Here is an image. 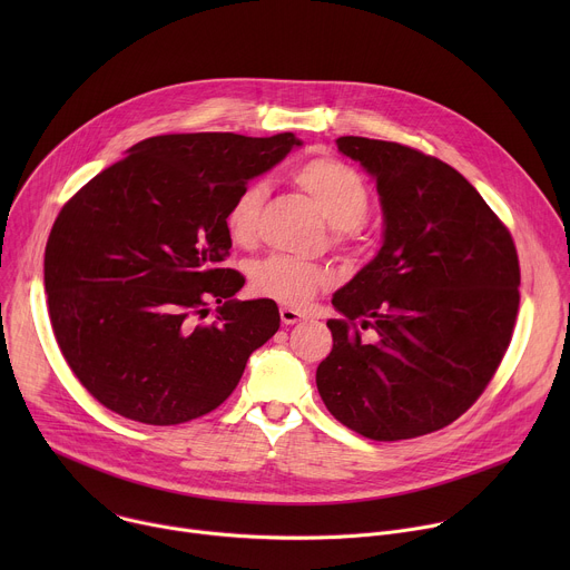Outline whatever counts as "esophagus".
Here are the masks:
<instances>
[{
  "label": "esophagus",
  "mask_w": 570,
  "mask_h": 570,
  "mask_svg": "<svg viewBox=\"0 0 570 570\" xmlns=\"http://www.w3.org/2000/svg\"><path fill=\"white\" fill-rule=\"evenodd\" d=\"M279 317H282L284 324H295V322L304 320V313L297 311V308H291V306H282L279 308Z\"/></svg>",
  "instance_id": "obj_1"
}]
</instances>
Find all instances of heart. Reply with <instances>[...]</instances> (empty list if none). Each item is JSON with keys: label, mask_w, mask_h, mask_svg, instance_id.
<instances>
[{"label": "heart", "mask_w": 570, "mask_h": 570, "mask_svg": "<svg viewBox=\"0 0 570 570\" xmlns=\"http://www.w3.org/2000/svg\"><path fill=\"white\" fill-rule=\"evenodd\" d=\"M293 180L334 225L338 240L356 236L372 198L367 183L354 167L334 157H317L302 165L293 174ZM264 198L266 187L262 183H250L234 196L225 225L236 243L246 246L255 240ZM332 282L334 277L324 266L288 255H271L253 266V288L262 297L286 306H304L320 291L330 288Z\"/></svg>", "instance_id": "1"}]
</instances>
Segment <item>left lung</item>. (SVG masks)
<instances>
[{
  "label": "left lung",
  "mask_w": 570,
  "mask_h": 570,
  "mask_svg": "<svg viewBox=\"0 0 570 570\" xmlns=\"http://www.w3.org/2000/svg\"><path fill=\"white\" fill-rule=\"evenodd\" d=\"M336 144L376 180L383 246L332 299L343 320L327 322L317 392L363 438H420L469 411L499 370L519 311L517 248L442 159L383 139Z\"/></svg>",
  "instance_id": "1"
}]
</instances>
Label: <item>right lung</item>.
Returning a JSON list of instances; mask_svg holds the SVG:
<instances>
[{"instance_id":"right-lung-1","label":"right lung","mask_w":570,"mask_h":570,"mask_svg":"<svg viewBox=\"0 0 570 570\" xmlns=\"http://www.w3.org/2000/svg\"><path fill=\"white\" fill-rule=\"evenodd\" d=\"M302 141L293 132L157 135L95 176L58 214L45 291L58 347L112 413L174 426L232 394L279 330L273 299H234L220 268L234 196ZM214 321L203 323L208 302Z\"/></svg>"}]
</instances>
